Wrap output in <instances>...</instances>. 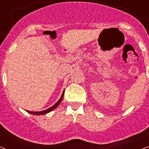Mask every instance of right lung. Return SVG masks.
<instances>
[{
    "instance_id": "right-lung-1",
    "label": "right lung",
    "mask_w": 149,
    "mask_h": 149,
    "mask_svg": "<svg viewBox=\"0 0 149 149\" xmlns=\"http://www.w3.org/2000/svg\"><path fill=\"white\" fill-rule=\"evenodd\" d=\"M64 90L63 91V93L62 95H61V97L60 99H59V100L55 104L54 106H52V107L49 108V109L45 110V111H38V112H32V111H26L28 112V113H30L32 114V115H45L47 113H50L51 111H52L53 110H54L56 108L58 107V106L60 104L61 102H62L63 97H64Z\"/></svg>"
}]
</instances>
